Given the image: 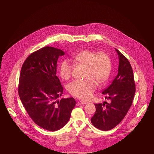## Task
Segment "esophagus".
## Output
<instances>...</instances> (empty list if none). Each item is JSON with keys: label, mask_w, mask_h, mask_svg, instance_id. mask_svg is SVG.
I'll return each mask as SVG.
<instances>
[{"label": "esophagus", "mask_w": 154, "mask_h": 154, "mask_svg": "<svg viewBox=\"0 0 154 154\" xmlns=\"http://www.w3.org/2000/svg\"><path fill=\"white\" fill-rule=\"evenodd\" d=\"M86 102H83V101H79L77 102L76 103V105L77 106H79L80 105H83V104H86Z\"/></svg>", "instance_id": "1"}]
</instances>
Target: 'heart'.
Here are the masks:
<instances>
[{
	"mask_svg": "<svg viewBox=\"0 0 154 154\" xmlns=\"http://www.w3.org/2000/svg\"><path fill=\"white\" fill-rule=\"evenodd\" d=\"M77 62L86 66V77L83 80H75L69 83V93L79 99L89 100L97 86L98 81L102 83L105 82L110 75L112 61L108 55L104 52H96L91 50H85L74 57ZM72 66L68 60H63L59 66V72L61 77L68 80L72 74Z\"/></svg>",
	"mask_w": 154,
	"mask_h": 154,
	"instance_id": "heart-1",
	"label": "heart"
}]
</instances>
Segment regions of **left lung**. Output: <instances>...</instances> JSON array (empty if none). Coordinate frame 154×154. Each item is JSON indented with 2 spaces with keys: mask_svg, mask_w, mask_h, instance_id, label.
<instances>
[{
  "mask_svg": "<svg viewBox=\"0 0 154 154\" xmlns=\"http://www.w3.org/2000/svg\"><path fill=\"white\" fill-rule=\"evenodd\" d=\"M119 57L118 73L112 84L102 91L109 103H96V113L91 118L97 128L107 131L115 127L127 115L135 94L133 70L128 59L115 48Z\"/></svg>",
  "mask_w": 154,
  "mask_h": 154,
  "instance_id": "8db88e82",
  "label": "left lung"
}]
</instances>
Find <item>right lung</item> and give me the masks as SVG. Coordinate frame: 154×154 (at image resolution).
I'll use <instances>...</instances> for the list:
<instances>
[{"instance_id": "1", "label": "right lung", "mask_w": 154, "mask_h": 154, "mask_svg": "<svg viewBox=\"0 0 154 154\" xmlns=\"http://www.w3.org/2000/svg\"><path fill=\"white\" fill-rule=\"evenodd\" d=\"M60 49L45 47L31 54L22 66L18 86L20 99L32 119L49 131L63 127L75 105L73 97L57 100L63 92L57 76Z\"/></svg>"}]
</instances>
